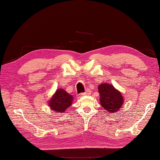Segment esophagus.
I'll use <instances>...</instances> for the list:
<instances>
[{"instance_id": "esophagus-1", "label": "esophagus", "mask_w": 160, "mask_h": 160, "mask_svg": "<svg viewBox=\"0 0 160 160\" xmlns=\"http://www.w3.org/2000/svg\"><path fill=\"white\" fill-rule=\"evenodd\" d=\"M91 93V90L90 89H87L84 93H81V96H89V95H90Z\"/></svg>"}]
</instances>
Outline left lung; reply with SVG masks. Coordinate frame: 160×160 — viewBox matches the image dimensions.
Wrapping results in <instances>:
<instances>
[{
    "label": "left lung",
    "instance_id": "obj_1",
    "mask_svg": "<svg viewBox=\"0 0 160 160\" xmlns=\"http://www.w3.org/2000/svg\"><path fill=\"white\" fill-rule=\"evenodd\" d=\"M100 102L105 110L109 113H114L120 110L124 104V95L111 84L102 83L98 86Z\"/></svg>",
    "mask_w": 160,
    "mask_h": 160
}]
</instances>
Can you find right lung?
I'll use <instances>...</instances> for the list:
<instances>
[{
    "label": "right lung",
    "mask_w": 160,
    "mask_h": 160,
    "mask_svg": "<svg viewBox=\"0 0 160 160\" xmlns=\"http://www.w3.org/2000/svg\"><path fill=\"white\" fill-rule=\"evenodd\" d=\"M73 97L62 89H57L49 101V106L53 113H64L71 104Z\"/></svg>",
    "instance_id": "1"
}]
</instances>
